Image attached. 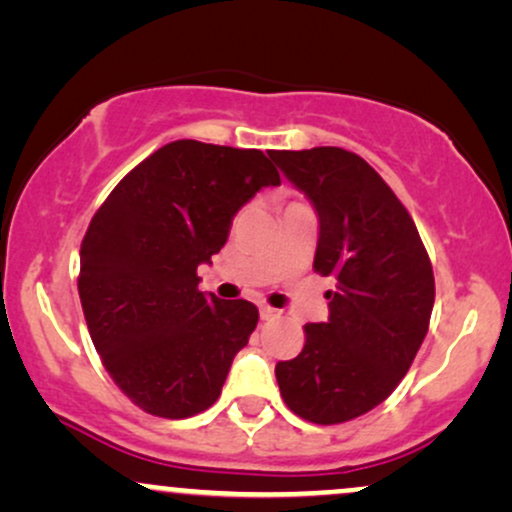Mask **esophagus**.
I'll list each match as a JSON object with an SVG mask.
<instances>
[{"label": "esophagus", "mask_w": 512, "mask_h": 512, "mask_svg": "<svg viewBox=\"0 0 512 512\" xmlns=\"http://www.w3.org/2000/svg\"><path fill=\"white\" fill-rule=\"evenodd\" d=\"M260 317L262 320H276V317H279V310L269 308V305H260Z\"/></svg>", "instance_id": "1"}]
</instances>
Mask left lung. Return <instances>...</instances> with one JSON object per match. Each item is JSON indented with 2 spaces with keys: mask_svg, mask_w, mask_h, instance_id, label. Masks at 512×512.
Returning a JSON list of instances; mask_svg holds the SVG:
<instances>
[{
  "mask_svg": "<svg viewBox=\"0 0 512 512\" xmlns=\"http://www.w3.org/2000/svg\"><path fill=\"white\" fill-rule=\"evenodd\" d=\"M274 163L317 214L315 272L334 276L327 322L276 363L293 414L342 424L392 395L424 344L436 301L431 260L409 211L361 156L339 146L274 151Z\"/></svg>",
  "mask_w": 512,
  "mask_h": 512,
  "instance_id": "8db88e82",
  "label": "left lung"
}]
</instances>
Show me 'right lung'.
<instances>
[{"label": "right lung", "mask_w": 512, "mask_h": 512, "mask_svg": "<svg viewBox=\"0 0 512 512\" xmlns=\"http://www.w3.org/2000/svg\"><path fill=\"white\" fill-rule=\"evenodd\" d=\"M269 185L281 178L260 149L180 139L127 173L91 219L79 274L88 332L115 385L149 414L209 409L257 327L250 301L199 291L197 267Z\"/></svg>", "instance_id": "obj_1"}]
</instances>
